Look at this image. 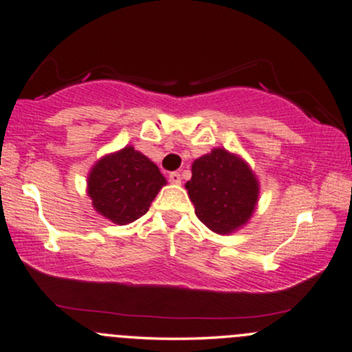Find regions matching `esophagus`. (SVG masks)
I'll return each instance as SVG.
<instances>
[{"instance_id":"obj_1","label":"esophagus","mask_w":352,"mask_h":352,"mask_svg":"<svg viewBox=\"0 0 352 352\" xmlns=\"http://www.w3.org/2000/svg\"><path fill=\"white\" fill-rule=\"evenodd\" d=\"M168 182H170V184H173V185H180V184H182L180 173H179V172L168 173Z\"/></svg>"}]
</instances>
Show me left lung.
I'll return each instance as SVG.
<instances>
[{"label": "left lung", "instance_id": "8db88e82", "mask_svg": "<svg viewBox=\"0 0 352 352\" xmlns=\"http://www.w3.org/2000/svg\"><path fill=\"white\" fill-rule=\"evenodd\" d=\"M185 188L199 220L218 235L245 227L260 199V182L252 167L227 148H213L199 157Z\"/></svg>", "mask_w": 352, "mask_h": 352}]
</instances>
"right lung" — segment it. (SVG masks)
Here are the masks:
<instances>
[{
  "label": "right lung",
  "instance_id": "obj_1",
  "mask_svg": "<svg viewBox=\"0 0 352 352\" xmlns=\"http://www.w3.org/2000/svg\"><path fill=\"white\" fill-rule=\"evenodd\" d=\"M165 184V177L148 157L125 145L92 165L87 195L99 215L116 225H129L147 213Z\"/></svg>",
  "mask_w": 352,
  "mask_h": 352
}]
</instances>
